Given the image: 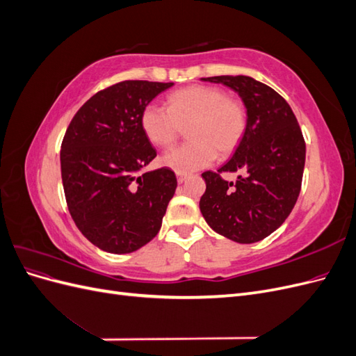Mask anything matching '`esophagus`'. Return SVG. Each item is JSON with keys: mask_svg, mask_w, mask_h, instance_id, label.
Listing matches in <instances>:
<instances>
[{"mask_svg": "<svg viewBox=\"0 0 356 356\" xmlns=\"http://www.w3.org/2000/svg\"><path fill=\"white\" fill-rule=\"evenodd\" d=\"M187 174H177V178H178V182H179V184H182V182H184L186 179H187Z\"/></svg>", "mask_w": 356, "mask_h": 356, "instance_id": "1", "label": "esophagus"}]
</instances>
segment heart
Masks as SVG:
<instances>
[{
    "label": "heart",
    "mask_w": 356,
    "mask_h": 356,
    "mask_svg": "<svg viewBox=\"0 0 356 356\" xmlns=\"http://www.w3.org/2000/svg\"><path fill=\"white\" fill-rule=\"evenodd\" d=\"M248 114L242 99L227 96L217 86L195 84L168 96V108L148 104L141 113V129L160 148L174 144L186 127L188 141L169 149L161 163L177 174H190L217 159L233 154L246 132Z\"/></svg>",
    "instance_id": "1"
}]
</instances>
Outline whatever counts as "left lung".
I'll list each match as a JSON object with an SVG mask.
<instances>
[{"label": "left lung", "mask_w": 356, "mask_h": 356, "mask_svg": "<svg viewBox=\"0 0 356 356\" xmlns=\"http://www.w3.org/2000/svg\"><path fill=\"white\" fill-rule=\"evenodd\" d=\"M239 93L248 114L246 132L218 172H203L207 190L199 207L211 229L239 243L272 234L288 218L301 190L306 143L288 102L267 84L246 75L203 79ZM222 171H241L236 183Z\"/></svg>", "instance_id": "8db88e82"}]
</instances>
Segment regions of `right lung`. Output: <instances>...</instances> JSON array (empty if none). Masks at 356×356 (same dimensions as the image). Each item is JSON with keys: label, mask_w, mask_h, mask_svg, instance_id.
I'll use <instances>...</instances> for the list:
<instances>
[{"label": "right lung", "mask_w": 356, "mask_h": 356, "mask_svg": "<svg viewBox=\"0 0 356 356\" xmlns=\"http://www.w3.org/2000/svg\"><path fill=\"white\" fill-rule=\"evenodd\" d=\"M174 83L124 80L99 90L75 113L60 145V174L71 217L88 241L129 254L161 227L177 177L169 168L139 175L157 153L141 113Z\"/></svg>", "instance_id": "add662e5"}]
</instances>
